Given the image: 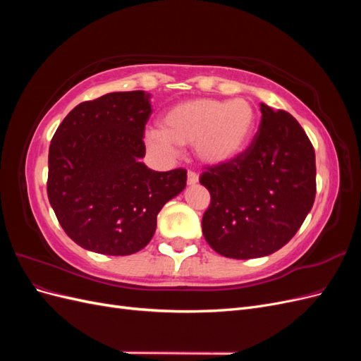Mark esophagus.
Segmentation results:
<instances>
[{
  "label": "esophagus",
  "mask_w": 361,
  "mask_h": 361,
  "mask_svg": "<svg viewBox=\"0 0 361 361\" xmlns=\"http://www.w3.org/2000/svg\"><path fill=\"white\" fill-rule=\"evenodd\" d=\"M187 182H188V185H195V183L199 182V174L194 173V171H188Z\"/></svg>",
  "instance_id": "1"
}]
</instances>
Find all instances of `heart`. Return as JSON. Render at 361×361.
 Wrapping results in <instances>:
<instances>
[{"label":"heart","mask_w":361,"mask_h":361,"mask_svg":"<svg viewBox=\"0 0 361 361\" xmlns=\"http://www.w3.org/2000/svg\"><path fill=\"white\" fill-rule=\"evenodd\" d=\"M256 126L255 108L245 99L197 97L171 106L161 118V130H149L150 147L170 152L192 146L204 166H224L247 149Z\"/></svg>","instance_id":"heart-1"}]
</instances>
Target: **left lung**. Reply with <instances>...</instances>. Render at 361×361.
Listing matches in <instances>:
<instances>
[{"label": "left lung", "instance_id": "left-lung-1", "mask_svg": "<svg viewBox=\"0 0 361 361\" xmlns=\"http://www.w3.org/2000/svg\"><path fill=\"white\" fill-rule=\"evenodd\" d=\"M260 113L247 150L200 176L211 194L202 220L204 239L231 259L268 256L286 245L316 195L314 150L301 125L265 104Z\"/></svg>", "mask_w": 361, "mask_h": 361}]
</instances>
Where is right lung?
I'll list each match as a JSON object with an SVG mask.
<instances>
[{
	"label": "right lung",
	"mask_w": 361,
	"mask_h": 361,
	"mask_svg": "<svg viewBox=\"0 0 361 361\" xmlns=\"http://www.w3.org/2000/svg\"><path fill=\"white\" fill-rule=\"evenodd\" d=\"M143 90L106 93L76 105L57 128L48 157V199L63 231L80 247L106 256L145 248L162 206L183 191L187 170L154 171Z\"/></svg>",
	"instance_id": "1"
}]
</instances>
